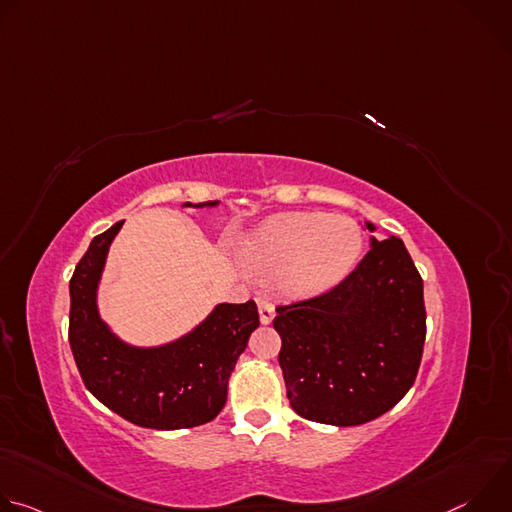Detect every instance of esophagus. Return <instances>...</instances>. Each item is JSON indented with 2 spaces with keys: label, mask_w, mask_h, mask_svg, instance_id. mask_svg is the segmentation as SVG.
<instances>
[{
  "label": "esophagus",
  "mask_w": 512,
  "mask_h": 512,
  "mask_svg": "<svg viewBox=\"0 0 512 512\" xmlns=\"http://www.w3.org/2000/svg\"><path fill=\"white\" fill-rule=\"evenodd\" d=\"M257 306H259V320H261V324H271V320H273V316H275L273 304H271L269 300L259 298V300H257Z\"/></svg>",
  "instance_id": "obj_1"
}]
</instances>
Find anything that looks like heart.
Segmentation results:
<instances>
[{
	"instance_id": "heart-1",
	"label": "heart",
	"mask_w": 512,
	"mask_h": 512,
	"mask_svg": "<svg viewBox=\"0 0 512 512\" xmlns=\"http://www.w3.org/2000/svg\"><path fill=\"white\" fill-rule=\"evenodd\" d=\"M362 251L360 227L344 216L296 212L271 218L239 245L243 263L275 283L287 298H312L338 285Z\"/></svg>"
}]
</instances>
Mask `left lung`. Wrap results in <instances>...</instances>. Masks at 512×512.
Returning a JSON list of instances; mask_svg holds the SVG:
<instances>
[{"label": "left lung", "mask_w": 512, "mask_h": 512, "mask_svg": "<svg viewBox=\"0 0 512 512\" xmlns=\"http://www.w3.org/2000/svg\"><path fill=\"white\" fill-rule=\"evenodd\" d=\"M367 229L375 231L371 223ZM371 243L338 285L275 308L287 399L304 419L367 423L415 383L425 342L423 279L401 239Z\"/></svg>", "instance_id": "left-lung-1"}]
</instances>
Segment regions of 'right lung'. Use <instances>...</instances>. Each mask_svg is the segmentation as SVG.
Instances as JSON below:
<instances>
[{"mask_svg":"<svg viewBox=\"0 0 512 512\" xmlns=\"http://www.w3.org/2000/svg\"><path fill=\"white\" fill-rule=\"evenodd\" d=\"M218 200L194 204L216 206ZM186 206H192L186 202ZM123 221L97 235L70 277L68 342L85 387L123 419L150 429L212 421L227 401L237 358L259 326L253 300L218 304L180 340L158 348L121 342L97 312V285Z\"/></svg>","mask_w":512,"mask_h":512,"instance_id":"right-lung-1","label":"right lung"}]
</instances>
